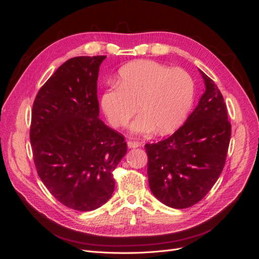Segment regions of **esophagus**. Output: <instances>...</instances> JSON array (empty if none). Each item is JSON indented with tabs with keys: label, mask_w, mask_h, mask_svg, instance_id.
<instances>
[{
	"label": "esophagus",
	"mask_w": 259,
	"mask_h": 259,
	"mask_svg": "<svg viewBox=\"0 0 259 259\" xmlns=\"http://www.w3.org/2000/svg\"><path fill=\"white\" fill-rule=\"evenodd\" d=\"M140 143H138V142H135V140H127V147L128 148H138V147H140Z\"/></svg>",
	"instance_id": "esophagus-1"
}]
</instances>
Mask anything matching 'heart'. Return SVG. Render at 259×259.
<instances>
[{
	"label": "heart",
	"instance_id": "heart-1",
	"mask_svg": "<svg viewBox=\"0 0 259 259\" xmlns=\"http://www.w3.org/2000/svg\"><path fill=\"white\" fill-rule=\"evenodd\" d=\"M193 97L194 82L184 69L138 60L121 68L117 84L101 94L100 107L115 127L126 126L138 109L142 113L131 125L132 133L148 134L155 130L166 135L184 123Z\"/></svg>",
	"mask_w": 259,
	"mask_h": 259
}]
</instances>
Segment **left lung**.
<instances>
[{
    "instance_id": "1",
    "label": "left lung",
    "mask_w": 259,
    "mask_h": 259,
    "mask_svg": "<svg viewBox=\"0 0 259 259\" xmlns=\"http://www.w3.org/2000/svg\"><path fill=\"white\" fill-rule=\"evenodd\" d=\"M205 91L182 127L162 142L147 144L149 187L173 208H187L205 197L222 174L231 125L221 91L199 69Z\"/></svg>"
}]
</instances>
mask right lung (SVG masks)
Masks as SVG:
<instances>
[{"instance_id":"1","label":"right lung","mask_w":259,"mask_h":259,"mask_svg":"<svg viewBox=\"0 0 259 259\" xmlns=\"http://www.w3.org/2000/svg\"><path fill=\"white\" fill-rule=\"evenodd\" d=\"M105 58L67 60L32 107L30 140L37 174L60 203L80 211L111 198L112 171L127 152L124 137L99 119L97 79Z\"/></svg>"}]
</instances>
